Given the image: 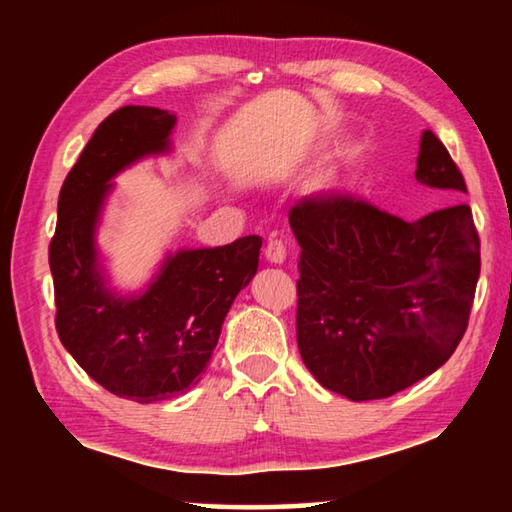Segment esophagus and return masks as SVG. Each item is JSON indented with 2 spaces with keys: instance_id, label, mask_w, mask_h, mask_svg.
Masks as SVG:
<instances>
[{
  "instance_id": "esophagus-1",
  "label": "esophagus",
  "mask_w": 512,
  "mask_h": 512,
  "mask_svg": "<svg viewBox=\"0 0 512 512\" xmlns=\"http://www.w3.org/2000/svg\"><path fill=\"white\" fill-rule=\"evenodd\" d=\"M264 255L271 264H282L284 259H287V246H284V241L280 239H271L264 248Z\"/></svg>"
}]
</instances>
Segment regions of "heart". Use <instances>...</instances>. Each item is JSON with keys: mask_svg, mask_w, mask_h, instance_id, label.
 Returning <instances> with one entry per match:
<instances>
[{"mask_svg": "<svg viewBox=\"0 0 512 512\" xmlns=\"http://www.w3.org/2000/svg\"><path fill=\"white\" fill-rule=\"evenodd\" d=\"M332 187H334V178L329 176V173H323V176L316 180V189H320V192H325V189H332Z\"/></svg>", "mask_w": 512, "mask_h": 512, "instance_id": "heart-1", "label": "heart"}]
</instances>
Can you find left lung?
<instances>
[{"label":"left lung","instance_id":"1","mask_svg":"<svg viewBox=\"0 0 512 512\" xmlns=\"http://www.w3.org/2000/svg\"><path fill=\"white\" fill-rule=\"evenodd\" d=\"M415 180L467 194L431 131L420 137ZM289 223L302 248L298 348L320 386L352 402L384 400L452 357L481 271L470 205L404 221L348 196L305 198Z\"/></svg>","mask_w":512,"mask_h":512}]
</instances>
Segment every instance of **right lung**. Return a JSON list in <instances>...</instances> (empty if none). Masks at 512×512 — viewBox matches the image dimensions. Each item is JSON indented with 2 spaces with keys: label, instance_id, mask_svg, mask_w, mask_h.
<instances>
[{
  "label": "right lung",
  "instance_id": "obj_1",
  "mask_svg": "<svg viewBox=\"0 0 512 512\" xmlns=\"http://www.w3.org/2000/svg\"><path fill=\"white\" fill-rule=\"evenodd\" d=\"M176 115L124 106L101 121L58 196L49 244L56 332L65 350L112 395L153 404L201 381L237 293L259 264L262 239L178 250L137 296L108 287L97 225L110 180L146 155L171 151Z\"/></svg>",
  "mask_w": 512,
  "mask_h": 512
}]
</instances>
